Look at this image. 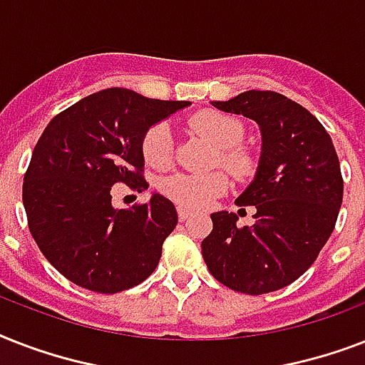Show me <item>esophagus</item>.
<instances>
[{
    "label": "esophagus",
    "instance_id": "obj_1",
    "mask_svg": "<svg viewBox=\"0 0 365 365\" xmlns=\"http://www.w3.org/2000/svg\"><path fill=\"white\" fill-rule=\"evenodd\" d=\"M178 220L180 222H187L189 220V212L185 208H182V206H178Z\"/></svg>",
    "mask_w": 365,
    "mask_h": 365
}]
</instances>
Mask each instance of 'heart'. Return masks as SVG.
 <instances>
[{
	"instance_id": "1",
	"label": "heart",
	"mask_w": 365,
	"mask_h": 365,
	"mask_svg": "<svg viewBox=\"0 0 365 365\" xmlns=\"http://www.w3.org/2000/svg\"><path fill=\"white\" fill-rule=\"evenodd\" d=\"M191 130L205 136L220 151L216 166H222L240 183L250 182L257 174L259 160L250 149L242 148L246 126L240 119L222 111L205 110L189 119ZM142 157L151 168H168L174 159V136L165 121L151 125L142 136ZM229 180L223 172L212 174H172L160 182V191L185 210H202L227 193Z\"/></svg>"
}]
</instances>
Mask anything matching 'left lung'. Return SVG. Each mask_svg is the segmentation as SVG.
Segmentation results:
<instances>
[{
	"mask_svg": "<svg viewBox=\"0 0 365 365\" xmlns=\"http://www.w3.org/2000/svg\"><path fill=\"white\" fill-rule=\"evenodd\" d=\"M217 110L261 126L257 176L235 205L254 206V225L237 227V214H212L202 240L208 271L223 286L261 295L288 286L317 261L334 231L343 176L331 138L311 111L284 94L246 91Z\"/></svg>",
	"mask_w": 365,
	"mask_h": 365,
	"instance_id": "8db88e82",
	"label": "left lung"
}]
</instances>
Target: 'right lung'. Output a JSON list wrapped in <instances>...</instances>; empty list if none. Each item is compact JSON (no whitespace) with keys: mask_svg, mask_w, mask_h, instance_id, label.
<instances>
[{"mask_svg":"<svg viewBox=\"0 0 365 365\" xmlns=\"http://www.w3.org/2000/svg\"><path fill=\"white\" fill-rule=\"evenodd\" d=\"M189 102L145 98L106 88L53 117L37 140L22 183L28 227L48 263L70 282L117 294L157 269L163 242L178 223L170 200L153 195L126 210L111 189L142 191V136Z\"/></svg>","mask_w":365,"mask_h":365,"instance_id":"obj_1","label":"right lung"}]
</instances>
